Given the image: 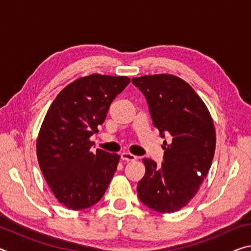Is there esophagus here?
Here are the masks:
<instances>
[{
    "instance_id": "esophagus-1",
    "label": "esophagus",
    "mask_w": 251,
    "mask_h": 251,
    "mask_svg": "<svg viewBox=\"0 0 251 251\" xmlns=\"http://www.w3.org/2000/svg\"><path fill=\"white\" fill-rule=\"evenodd\" d=\"M121 157H122L123 160H126V161H134V160L137 159V157H136L135 155L130 154V152H127V151L122 152Z\"/></svg>"
}]
</instances>
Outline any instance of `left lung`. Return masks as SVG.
I'll use <instances>...</instances> for the list:
<instances>
[{
	"label": "left lung",
	"mask_w": 251,
	"mask_h": 251,
	"mask_svg": "<svg viewBox=\"0 0 251 251\" xmlns=\"http://www.w3.org/2000/svg\"><path fill=\"white\" fill-rule=\"evenodd\" d=\"M131 83L145 96L161 137L169 136L161 166L143 159L146 173L138 181V198L152 210L171 214L192 201L207 176L216 148L214 123L194 88L175 75H145Z\"/></svg>",
	"instance_id": "1"
}]
</instances>
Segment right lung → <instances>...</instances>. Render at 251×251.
<instances>
[{
    "instance_id": "right-lung-1",
    "label": "right lung",
    "mask_w": 251,
    "mask_h": 251,
    "mask_svg": "<svg viewBox=\"0 0 251 251\" xmlns=\"http://www.w3.org/2000/svg\"><path fill=\"white\" fill-rule=\"evenodd\" d=\"M129 83L126 76L80 77L61 91L46 113L37 137V160L54 196L70 209L99 202L116 172L120 155L93 152L90 138Z\"/></svg>"
}]
</instances>
